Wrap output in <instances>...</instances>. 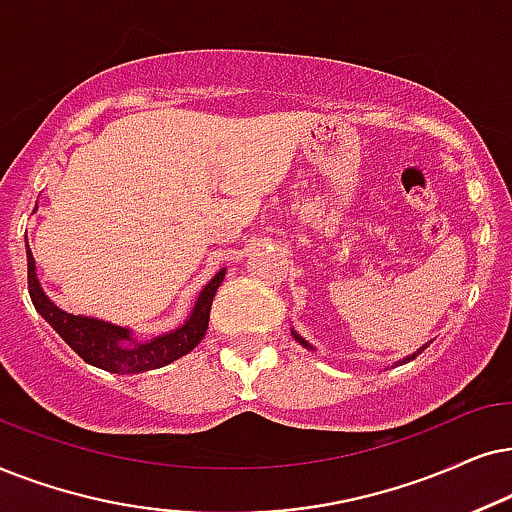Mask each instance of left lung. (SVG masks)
Instances as JSON below:
<instances>
[{
  "label": "left lung",
  "instance_id": "8db88e82",
  "mask_svg": "<svg viewBox=\"0 0 512 512\" xmlns=\"http://www.w3.org/2000/svg\"><path fill=\"white\" fill-rule=\"evenodd\" d=\"M292 335H295V332H292ZM295 339H297V342H299V344H302V346H306V349H311V346H309V344H306V342H304V339H302V337H299V335H295ZM412 358H414V356H412ZM412 358H407V360H412ZM407 360H405V363H407Z\"/></svg>",
  "mask_w": 512,
  "mask_h": 512
}]
</instances>
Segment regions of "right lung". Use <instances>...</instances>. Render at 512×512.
<instances>
[{
    "label": "right lung",
    "mask_w": 512,
    "mask_h": 512,
    "mask_svg": "<svg viewBox=\"0 0 512 512\" xmlns=\"http://www.w3.org/2000/svg\"><path fill=\"white\" fill-rule=\"evenodd\" d=\"M224 278V269L215 274L203 292L196 299L194 311L189 320L177 330L161 335L149 342L135 344L131 339V332L126 327L105 323V320H95L86 316H72V313L60 311L49 297L44 295L42 285L34 274V257L27 245V290H30V299L34 309L42 313L44 320L65 339L67 346L84 358L88 365L100 367V370L114 372V374H138L147 370H156L173 360L187 356L196 344L206 337L208 320H210V306H213L215 292L220 288Z\"/></svg>",
    "instance_id": "add662e5"
}]
</instances>
